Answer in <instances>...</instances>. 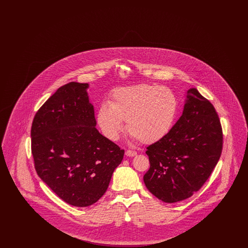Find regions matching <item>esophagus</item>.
Returning <instances> with one entry per match:
<instances>
[{
	"label": "esophagus",
	"instance_id": "obj_1",
	"mask_svg": "<svg viewBox=\"0 0 248 248\" xmlns=\"http://www.w3.org/2000/svg\"><path fill=\"white\" fill-rule=\"evenodd\" d=\"M136 154H137V152H136V151L127 150V151L125 152V155H126V156H128V157H133V156H135Z\"/></svg>",
	"mask_w": 248,
	"mask_h": 248
}]
</instances>
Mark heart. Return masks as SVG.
Segmentation results:
<instances>
[{
  "mask_svg": "<svg viewBox=\"0 0 248 248\" xmlns=\"http://www.w3.org/2000/svg\"><path fill=\"white\" fill-rule=\"evenodd\" d=\"M177 96L168 87L139 84L114 90L108 103L100 104L96 122L108 140L116 141L124 130L144 144L160 141L173 126Z\"/></svg>",
  "mask_w": 248,
  "mask_h": 248,
  "instance_id": "heart-1",
  "label": "heart"
}]
</instances>
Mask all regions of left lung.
<instances>
[{
  "instance_id": "8db88e82",
  "label": "left lung",
  "mask_w": 248,
  "mask_h": 248,
  "mask_svg": "<svg viewBox=\"0 0 248 248\" xmlns=\"http://www.w3.org/2000/svg\"><path fill=\"white\" fill-rule=\"evenodd\" d=\"M223 147L218 115L196 88L187 92L183 113L167 136L147 147L144 183L155 197L177 202L198 191L212 174Z\"/></svg>"
}]
</instances>
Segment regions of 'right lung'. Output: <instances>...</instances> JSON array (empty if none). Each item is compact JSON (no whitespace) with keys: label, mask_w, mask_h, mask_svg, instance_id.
Returning a JSON list of instances; mask_svg holds the SVG:
<instances>
[{"label":"right lung","mask_w":248,"mask_h":248,"mask_svg":"<svg viewBox=\"0 0 248 248\" xmlns=\"http://www.w3.org/2000/svg\"><path fill=\"white\" fill-rule=\"evenodd\" d=\"M88 83L59 87L36 112L31 154L38 176L60 199L85 207L106 192L124 151L95 128Z\"/></svg>","instance_id":"obj_1"}]
</instances>
